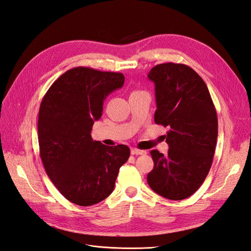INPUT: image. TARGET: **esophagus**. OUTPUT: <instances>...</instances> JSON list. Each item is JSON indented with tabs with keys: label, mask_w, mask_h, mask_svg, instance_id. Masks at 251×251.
I'll list each match as a JSON object with an SVG mask.
<instances>
[{
	"label": "esophagus",
	"mask_w": 251,
	"mask_h": 251,
	"mask_svg": "<svg viewBox=\"0 0 251 251\" xmlns=\"http://www.w3.org/2000/svg\"><path fill=\"white\" fill-rule=\"evenodd\" d=\"M131 154L132 155H146L147 151H143V150H139V149H132Z\"/></svg>",
	"instance_id": "esophagus-1"
}]
</instances>
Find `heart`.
<instances>
[{"label":"heart","instance_id":"b5f03b06","mask_svg":"<svg viewBox=\"0 0 251 251\" xmlns=\"http://www.w3.org/2000/svg\"><path fill=\"white\" fill-rule=\"evenodd\" d=\"M136 92H138V91H136Z\"/></svg>","mask_w":251,"mask_h":251}]
</instances>
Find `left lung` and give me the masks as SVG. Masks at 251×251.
<instances>
[{"label":"left lung","instance_id":"left-lung-1","mask_svg":"<svg viewBox=\"0 0 251 251\" xmlns=\"http://www.w3.org/2000/svg\"><path fill=\"white\" fill-rule=\"evenodd\" d=\"M155 83V124L169 126L166 155L151 151L154 169L148 183L170 200H183L198 191L214 159L218 117L207 86L183 64L165 63L148 75Z\"/></svg>","mask_w":251,"mask_h":251}]
</instances>
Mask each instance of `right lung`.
<instances>
[{
	"mask_svg": "<svg viewBox=\"0 0 251 251\" xmlns=\"http://www.w3.org/2000/svg\"><path fill=\"white\" fill-rule=\"evenodd\" d=\"M124 83L123 73L76 67L60 75L41 102L37 137L44 168L59 193L80 206L109 197L130 157L125 144L107 147L91 137L105 97Z\"/></svg>",
	"mask_w": 251,
	"mask_h": 251,
	"instance_id": "1",
	"label": "right lung"
}]
</instances>
